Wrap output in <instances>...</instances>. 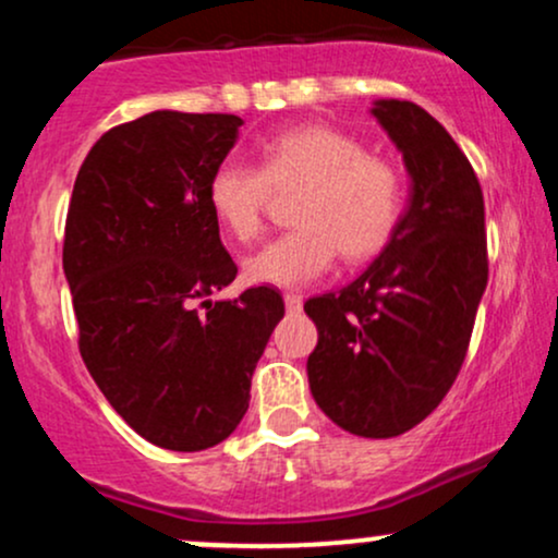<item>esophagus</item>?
Returning <instances> with one entry per match:
<instances>
[{"label": "esophagus", "instance_id": "obj_1", "mask_svg": "<svg viewBox=\"0 0 558 558\" xmlns=\"http://www.w3.org/2000/svg\"><path fill=\"white\" fill-rule=\"evenodd\" d=\"M301 304H304V299H301L299 293H286V310L288 312H301Z\"/></svg>", "mask_w": 558, "mask_h": 558}]
</instances>
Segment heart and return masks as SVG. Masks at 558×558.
Segmentation results:
<instances>
[{
	"label": "heart",
	"mask_w": 558,
	"mask_h": 558,
	"mask_svg": "<svg viewBox=\"0 0 558 558\" xmlns=\"http://www.w3.org/2000/svg\"><path fill=\"white\" fill-rule=\"evenodd\" d=\"M299 189L296 228L243 262L252 283L296 288L336 262L375 257L403 213V178L388 159L336 128H296L262 146L259 168L222 162L209 178V207L233 239L252 241L265 228L272 191Z\"/></svg>",
	"instance_id": "b5f03b06"
}]
</instances>
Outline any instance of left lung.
Segmentation results:
<instances>
[{
  "label": "left lung",
  "instance_id": "obj_1",
  "mask_svg": "<svg viewBox=\"0 0 558 558\" xmlns=\"http://www.w3.org/2000/svg\"><path fill=\"white\" fill-rule=\"evenodd\" d=\"M373 114L412 175L409 209L380 257L338 293L306 299L317 407L362 438H396L444 401L470 349L488 286L483 189L470 159L414 101Z\"/></svg>",
  "mask_w": 558,
  "mask_h": 558
}]
</instances>
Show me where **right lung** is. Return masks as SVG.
<instances>
[{
    "label": "right lung",
    "instance_id": "1",
    "mask_svg": "<svg viewBox=\"0 0 558 558\" xmlns=\"http://www.w3.org/2000/svg\"><path fill=\"white\" fill-rule=\"evenodd\" d=\"M239 114L157 110L114 125L83 159L62 267L94 383L141 438L170 451L226 440L286 315L272 286L209 301L235 262L209 207Z\"/></svg>",
    "mask_w": 558,
    "mask_h": 558
}]
</instances>
